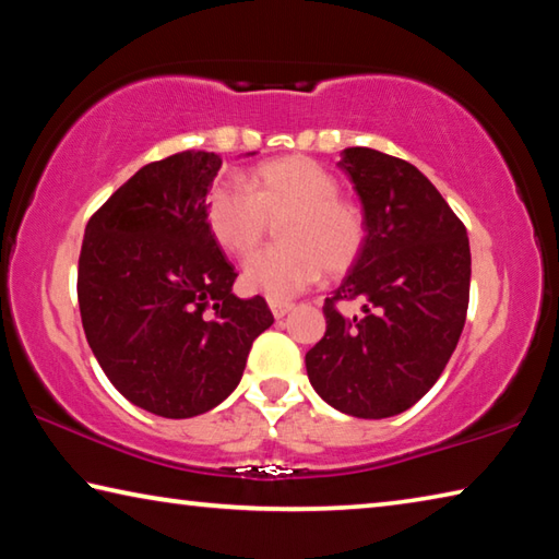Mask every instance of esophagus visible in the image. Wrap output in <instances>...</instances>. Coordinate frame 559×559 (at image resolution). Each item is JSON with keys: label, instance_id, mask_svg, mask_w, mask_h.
Masks as SVG:
<instances>
[{"label": "esophagus", "instance_id": "1", "mask_svg": "<svg viewBox=\"0 0 559 559\" xmlns=\"http://www.w3.org/2000/svg\"><path fill=\"white\" fill-rule=\"evenodd\" d=\"M269 308H271L273 318H283V316H288L290 310H293V302H288V300H276V298H271V300H269Z\"/></svg>", "mask_w": 559, "mask_h": 559}]
</instances>
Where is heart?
Instances as JSON below:
<instances>
[{
	"mask_svg": "<svg viewBox=\"0 0 559 559\" xmlns=\"http://www.w3.org/2000/svg\"><path fill=\"white\" fill-rule=\"evenodd\" d=\"M340 185L316 159L276 157L246 175L243 185L219 182L206 200V226L231 257H249L278 222V241L246 261L241 281L271 298L296 296L320 278L353 266L365 243L362 212L337 194Z\"/></svg>",
	"mask_w": 559,
	"mask_h": 559,
	"instance_id": "1",
	"label": "heart"
}]
</instances>
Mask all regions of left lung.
<instances>
[{
	"instance_id": "obj_1",
	"label": "left lung",
	"mask_w": 559,
	"mask_h": 559,
	"mask_svg": "<svg viewBox=\"0 0 559 559\" xmlns=\"http://www.w3.org/2000/svg\"><path fill=\"white\" fill-rule=\"evenodd\" d=\"M337 167L362 202L365 243L333 296L325 335L308 349L313 390L357 419L402 414L427 394L456 349L468 310L466 226L419 169L370 147ZM359 297L364 313L336 308Z\"/></svg>"
}]
</instances>
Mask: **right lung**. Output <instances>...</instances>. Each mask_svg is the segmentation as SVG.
<instances>
[{
	"instance_id": "1",
	"label": "right lung",
	"mask_w": 559,
	"mask_h": 559,
	"mask_svg": "<svg viewBox=\"0 0 559 559\" xmlns=\"http://www.w3.org/2000/svg\"><path fill=\"white\" fill-rule=\"evenodd\" d=\"M219 167L204 150L145 165L91 216L81 246L79 308L93 355L128 402L165 419L222 404L273 325L261 296H234L236 271L206 226Z\"/></svg>"
}]
</instances>
